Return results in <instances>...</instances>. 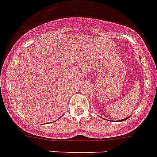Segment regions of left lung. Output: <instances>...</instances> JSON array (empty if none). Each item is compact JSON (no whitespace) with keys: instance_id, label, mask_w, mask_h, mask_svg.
Wrapping results in <instances>:
<instances>
[{"instance_id":"obj_1","label":"left lung","mask_w":157,"mask_h":157,"mask_svg":"<svg viewBox=\"0 0 157 157\" xmlns=\"http://www.w3.org/2000/svg\"><path fill=\"white\" fill-rule=\"evenodd\" d=\"M126 119H128V118H126ZM126 119H124V120H121V121H124V120H126Z\"/></svg>"}]
</instances>
